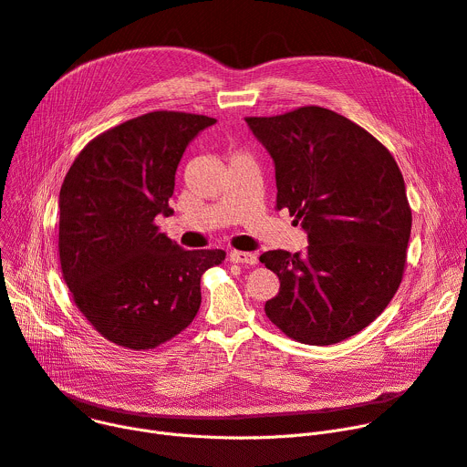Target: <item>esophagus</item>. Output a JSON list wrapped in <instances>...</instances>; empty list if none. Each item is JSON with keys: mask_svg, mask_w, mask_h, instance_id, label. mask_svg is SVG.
<instances>
[{"mask_svg": "<svg viewBox=\"0 0 467 467\" xmlns=\"http://www.w3.org/2000/svg\"><path fill=\"white\" fill-rule=\"evenodd\" d=\"M229 259L233 263H240V265H255L257 263V255L248 254V252H231Z\"/></svg>", "mask_w": 467, "mask_h": 467, "instance_id": "obj_1", "label": "esophagus"}]
</instances>
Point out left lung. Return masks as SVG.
Listing matches in <instances>:
<instances>
[{"label": "left lung", "mask_w": 467, "mask_h": 467, "mask_svg": "<svg viewBox=\"0 0 467 467\" xmlns=\"http://www.w3.org/2000/svg\"><path fill=\"white\" fill-rule=\"evenodd\" d=\"M276 168V210L308 233V252H265L278 296L265 314L303 345L345 340L382 314L407 265L412 213L401 170L350 119L320 106L246 117Z\"/></svg>", "instance_id": "8db88e82"}]
</instances>
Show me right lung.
Returning a JSON list of instances; mask_svg holds the SVG:
<instances>
[{"instance_id": "add662e5", "label": "right lung", "mask_w": 467, "mask_h": 467, "mask_svg": "<svg viewBox=\"0 0 467 467\" xmlns=\"http://www.w3.org/2000/svg\"><path fill=\"white\" fill-rule=\"evenodd\" d=\"M215 119L151 111L92 138L60 189L58 255L71 299L109 342L164 345L201 308V278L223 250H182L159 231L170 215L176 168L189 141Z\"/></svg>"}]
</instances>
